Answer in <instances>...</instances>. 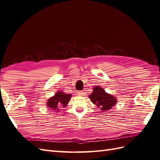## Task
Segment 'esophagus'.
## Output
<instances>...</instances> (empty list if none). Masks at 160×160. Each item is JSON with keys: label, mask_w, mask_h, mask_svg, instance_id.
I'll return each instance as SVG.
<instances>
[{"label": "esophagus", "mask_w": 160, "mask_h": 160, "mask_svg": "<svg viewBox=\"0 0 160 160\" xmlns=\"http://www.w3.org/2000/svg\"><path fill=\"white\" fill-rule=\"evenodd\" d=\"M78 94L79 95H82V96H84L85 95V92L84 91H78L77 92Z\"/></svg>", "instance_id": "34e87169"}]
</instances>
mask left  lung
<instances>
[{
  "label": "left lung",
  "instance_id": "8db88e82",
  "mask_svg": "<svg viewBox=\"0 0 160 160\" xmlns=\"http://www.w3.org/2000/svg\"><path fill=\"white\" fill-rule=\"evenodd\" d=\"M91 102L95 104L102 111H108L116 105L117 103L116 98L105 91L100 87H95L92 92L88 96Z\"/></svg>",
  "mask_w": 160,
  "mask_h": 160
}]
</instances>
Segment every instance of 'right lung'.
I'll return each instance as SVG.
<instances>
[{
  "instance_id": "add662e5",
  "label": "right lung",
  "mask_w": 160,
  "mask_h": 160,
  "mask_svg": "<svg viewBox=\"0 0 160 160\" xmlns=\"http://www.w3.org/2000/svg\"><path fill=\"white\" fill-rule=\"evenodd\" d=\"M72 95L65 94L62 91H58L55 95L48 99L47 103V107L53 111H59L60 108L66 107L69 100L71 99Z\"/></svg>"
}]
</instances>
